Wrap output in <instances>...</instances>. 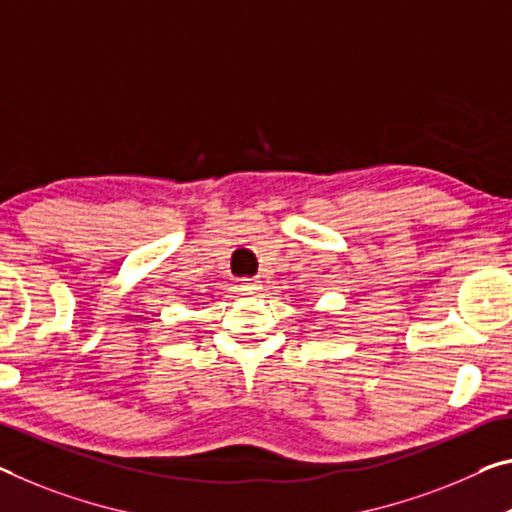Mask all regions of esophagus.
Instances as JSON below:
<instances>
[{
    "mask_svg": "<svg viewBox=\"0 0 512 512\" xmlns=\"http://www.w3.org/2000/svg\"><path fill=\"white\" fill-rule=\"evenodd\" d=\"M242 290H245L247 295H258L263 290V286L258 279H245V283H242Z\"/></svg>",
    "mask_w": 512,
    "mask_h": 512,
    "instance_id": "1",
    "label": "esophagus"
}]
</instances>
